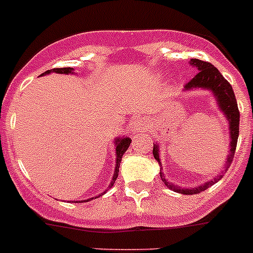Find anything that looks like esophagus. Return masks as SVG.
I'll list each match as a JSON object with an SVG mask.
<instances>
[{
    "mask_svg": "<svg viewBox=\"0 0 253 253\" xmlns=\"http://www.w3.org/2000/svg\"><path fill=\"white\" fill-rule=\"evenodd\" d=\"M131 128H133L134 133H139V131L144 130L147 128V123H145L144 119H138L133 123Z\"/></svg>",
    "mask_w": 253,
    "mask_h": 253,
    "instance_id": "obj_1",
    "label": "esophagus"
}]
</instances>
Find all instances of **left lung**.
Masks as SVG:
<instances>
[{
  "instance_id": "left-lung-1",
  "label": "left lung",
  "mask_w": 253,
  "mask_h": 253,
  "mask_svg": "<svg viewBox=\"0 0 253 253\" xmlns=\"http://www.w3.org/2000/svg\"><path fill=\"white\" fill-rule=\"evenodd\" d=\"M189 64L198 70V73L196 74L193 79L189 81L188 84L185 85L183 91H193V90H208V91L212 92L213 98L216 100L217 105H218L219 110L222 111V114L224 115L226 120L228 122V130H229V153L227 155V161L224 164V170L219 173L217 177H214L213 179L207 180L206 183H203L202 185H197V187H189V188H183V187H178L174 185L173 183L168 182L166 179V175L163 173V167H162L161 158H159V144L153 145V155H154L155 161L159 163L161 167V174L162 180H163L164 184L168 187L169 189L177 192L180 194H197L201 193V192L206 191L207 188H210L211 185H213L214 183L218 182L222 177H223V173L226 172L227 169L229 168L231 163H232V159L235 157V150L237 147V139H238V131H240V111H238L237 106V100H236L235 92H233L232 86L229 85L228 81L222 76V74L219 73L218 69L214 68L212 64L210 62L202 61V60L198 59H191Z\"/></svg>"
}]
</instances>
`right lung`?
<instances>
[{
    "instance_id": "right-lung-1",
    "label": "right lung",
    "mask_w": 253,
    "mask_h": 253,
    "mask_svg": "<svg viewBox=\"0 0 253 253\" xmlns=\"http://www.w3.org/2000/svg\"><path fill=\"white\" fill-rule=\"evenodd\" d=\"M51 73L65 74V75H69V74H75V73H74V69L73 68H60V69H51V70L45 71V73H43V74H41V76L47 75V74H51ZM130 143H131V140H130V138H129V136H118V138L114 139L115 153H117V161H115L114 174H113V179H111L110 184H109V188H111V187L114 185L115 180H117L118 173H119L120 162H122V158H123V154H124V153L126 152V149H128V148H129ZM104 193H105V192H104ZM104 193L99 194V196H96V197H91V198L84 199V201H79V203H81V202H89V201H92V199H94V198H98V197L103 196ZM74 202H75V201H74ZM75 203H78V201H76Z\"/></svg>"
}]
</instances>
